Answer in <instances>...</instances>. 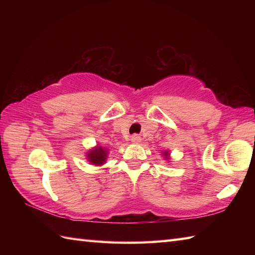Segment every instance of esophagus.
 I'll return each instance as SVG.
<instances>
[{
  "mask_svg": "<svg viewBox=\"0 0 255 255\" xmlns=\"http://www.w3.org/2000/svg\"><path fill=\"white\" fill-rule=\"evenodd\" d=\"M140 141H141V138H140L138 134H133V136H131V142L139 143Z\"/></svg>",
  "mask_w": 255,
  "mask_h": 255,
  "instance_id": "1",
  "label": "esophagus"
}]
</instances>
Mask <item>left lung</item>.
Here are the masks:
<instances>
[{
  "instance_id": "8db88e82",
  "label": "left lung",
  "mask_w": 255,
  "mask_h": 255,
  "mask_svg": "<svg viewBox=\"0 0 255 255\" xmlns=\"http://www.w3.org/2000/svg\"><path fill=\"white\" fill-rule=\"evenodd\" d=\"M162 155H163V158H164V160L165 161H167V162H170L171 161V155H170V151L169 150H164V151H162V153H161Z\"/></svg>"
}]
</instances>
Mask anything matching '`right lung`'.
<instances>
[{
    "instance_id": "1",
    "label": "right lung",
    "mask_w": 255,
    "mask_h": 255,
    "mask_svg": "<svg viewBox=\"0 0 255 255\" xmlns=\"http://www.w3.org/2000/svg\"><path fill=\"white\" fill-rule=\"evenodd\" d=\"M85 154H86V160L90 162V164L101 166L104 163H106L108 149L102 147L100 144H96L95 147L91 148Z\"/></svg>"
}]
</instances>
